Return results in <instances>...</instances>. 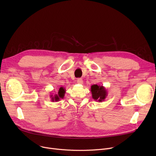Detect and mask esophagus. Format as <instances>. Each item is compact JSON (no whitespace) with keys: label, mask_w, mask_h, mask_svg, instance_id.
I'll use <instances>...</instances> for the list:
<instances>
[{"label":"esophagus","mask_w":156,"mask_h":156,"mask_svg":"<svg viewBox=\"0 0 156 156\" xmlns=\"http://www.w3.org/2000/svg\"><path fill=\"white\" fill-rule=\"evenodd\" d=\"M77 83L79 84H81L83 83V80L81 78H78L77 79Z\"/></svg>","instance_id":"1"}]
</instances>
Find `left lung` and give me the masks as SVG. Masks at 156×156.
Segmentation results:
<instances>
[{
    "label": "left lung",
    "instance_id": "obj_1",
    "mask_svg": "<svg viewBox=\"0 0 156 156\" xmlns=\"http://www.w3.org/2000/svg\"><path fill=\"white\" fill-rule=\"evenodd\" d=\"M91 93L93 99L99 102L104 101L108 96V92L105 88L102 85H97L96 84L91 86Z\"/></svg>",
    "mask_w": 156,
    "mask_h": 156
}]
</instances>
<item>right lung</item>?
<instances>
[{
  "mask_svg": "<svg viewBox=\"0 0 156 156\" xmlns=\"http://www.w3.org/2000/svg\"><path fill=\"white\" fill-rule=\"evenodd\" d=\"M65 93H66V89L62 87H60L57 94H55L54 95H51V101L52 102H58V101H59L60 99H63L64 97Z\"/></svg>",
  "mask_w": 156,
  "mask_h": 156,
  "instance_id": "right-lung-1",
  "label": "right lung"
}]
</instances>
